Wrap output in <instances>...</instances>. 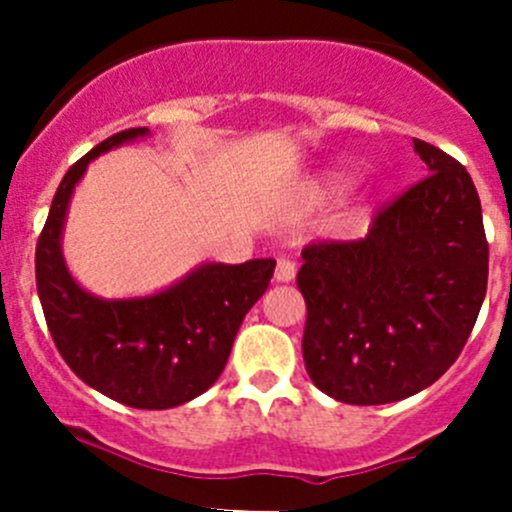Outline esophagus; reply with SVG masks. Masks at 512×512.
Wrapping results in <instances>:
<instances>
[{"label":"esophagus","instance_id":"34e87169","mask_svg":"<svg viewBox=\"0 0 512 512\" xmlns=\"http://www.w3.org/2000/svg\"><path fill=\"white\" fill-rule=\"evenodd\" d=\"M294 275H297V267H294V262L287 260V257H280V260H277V267H275V280L277 282H292Z\"/></svg>","mask_w":512,"mask_h":512}]
</instances>
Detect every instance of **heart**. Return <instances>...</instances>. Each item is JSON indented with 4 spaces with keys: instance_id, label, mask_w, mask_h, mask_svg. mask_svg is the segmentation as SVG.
I'll return each mask as SVG.
<instances>
[{
    "instance_id": "1",
    "label": "heart",
    "mask_w": 512,
    "mask_h": 512,
    "mask_svg": "<svg viewBox=\"0 0 512 512\" xmlns=\"http://www.w3.org/2000/svg\"><path fill=\"white\" fill-rule=\"evenodd\" d=\"M337 190H342V178H327L317 188V195L319 198H324V195H332V193H337Z\"/></svg>"
}]
</instances>
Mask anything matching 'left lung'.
I'll list each match as a JSON object with an SVG mask.
<instances>
[{
	"label": "left lung",
	"mask_w": 512,
	"mask_h": 512,
	"mask_svg": "<svg viewBox=\"0 0 512 512\" xmlns=\"http://www.w3.org/2000/svg\"><path fill=\"white\" fill-rule=\"evenodd\" d=\"M414 148L428 175L376 210L369 235L302 250L304 366L319 391L344 404H391L441 379L488 289L471 175L431 143L414 138Z\"/></svg>",
	"instance_id": "obj_1"
}]
</instances>
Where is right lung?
I'll return each instance as SVG.
<instances>
[{
  "label": "right lung",
  "instance_id": "right-lung-1",
  "mask_svg": "<svg viewBox=\"0 0 512 512\" xmlns=\"http://www.w3.org/2000/svg\"><path fill=\"white\" fill-rule=\"evenodd\" d=\"M146 133H113L64 175L36 242V292L56 349L81 381L133 409H173L223 374L237 329L270 285L275 260L203 265L165 292L138 299H98L76 285L61 257L74 185L96 156Z\"/></svg>",
  "mask_w": 512,
  "mask_h": 512
}]
</instances>
